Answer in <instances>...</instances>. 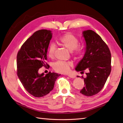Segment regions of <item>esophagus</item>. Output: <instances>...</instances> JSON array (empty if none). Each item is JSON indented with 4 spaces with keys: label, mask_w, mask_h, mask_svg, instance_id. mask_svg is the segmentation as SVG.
Wrapping results in <instances>:
<instances>
[{
    "label": "esophagus",
    "mask_w": 123,
    "mask_h": 123,
    "mask_svg": "<svg viewBox=\"0 0 123 123\" xmlns=\"http://www.w3.org/2000/svg\"><path fill=\"white\" fill-rule=\"evenodd\" d=\"M68 76L70 78H75V76L74 75H72V74H68Z\"/></svg>",
    "instance_id": "1"
}]
</instances>
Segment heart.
I'll return each mask as SVG.
<instances>
[{"instance_id": "1", "label": "heart", "mask_w": 123, "mask_h": 123, "mask_svg": "<svg viewBox=\"0 0 123 123\" xmlns=\"http://www.w3.org/2000/svg\"><path fill=\"white\" fill-rule=\"evenodd\" d=\"M57 43L59 45L63 46L71 52L72 55L78 57L82 55L83 52V48L78 46L79 40L78 38L71 33H67L61 36L57 40ZM55 46L54 44H50L48 50V56L50 58L54 56ZM73 64L70 62L59 61L53 65V68L55 71L59 73H67L70 70Z\"/></svg>"}]
</instances>
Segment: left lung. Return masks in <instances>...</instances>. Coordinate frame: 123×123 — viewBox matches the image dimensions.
I'll return each mask as SVG.
<instances>
[{
	"mask_svg": "<svg viewBox=\"0 0 123 123\" xmlns=\"http://www.w3.org/2000/svg\"><path fill=\"white\" fill-rule=\"evenodd\" d=\"M86 43V53L75 69L81 73L86 70L83 78L85 86L81 93L90 97L99 92L105 83L111 71V54L109 48L94 31L88 30L83 32Z\"/></svg>",
	"mask_w": 123,
	"mask_h": 123,
	"instance_id": "obj_1",
	"label": "left lung"
}]
</instances>
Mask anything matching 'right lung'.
Masks as SVG:
<instances>
[{"label":"right lung","mask_w":123,"mask_h":123,"mask_svg":"<svg viewBox=\"0 0 123 123\" xmlns=\"http://www.w3.org/2000/svg\"><path fill=\"white\" fill-rule=\"evenodd\" d=\"M52 37L50 30L36 31L23 43L17 54V75L24 88L35 97H42L49 93L61 75L51 72L45 76L44 73L38 74L39 69L48 65L45 61Z\"/></svg>","instance_id":"1"}]
</instances>
